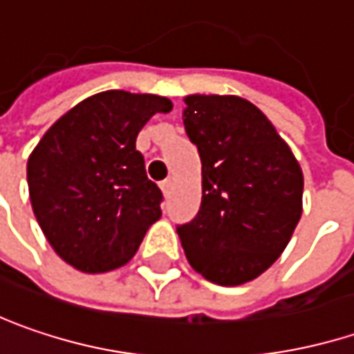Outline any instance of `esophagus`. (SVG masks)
Returning a JSON list of instances; mask_svg holds the SVG:
<instances>
[{
    "instance_id": "obj_1",
    "label": "esophagus",
    "mask_w": 354,
    "mask_h": 354,
    "mask_svg": "<svg viewBox=\"0 0 354 354\" xmlns=\"http://www.w3.org/2000/svg\"><path fill=\"white\" fill-rule=\"evenodd\" d=\"M160 188H162L164 196H168V194H170V190H172V182H170V180H164V182L160 184Z\"/></svg>"
}]
</instances>
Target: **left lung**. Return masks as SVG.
<instances>
[{
	"instance_id": "8db88e82",
	"label": "left lung",
	"mask_w": 354,
	"mask_h": 354,
	"mask_svg": "<svg viewBox=\"0 0 354 354\" xmlns=\"http://www.w3.org/2000/svg\"><path fill=\"white\" fill-rule=\"evenodd\" d=\"M184 128L202 162L196 218L178 226L190 266L236 286L282 254L302 214V170L270 120L239 95H186Z\"/></svg>"
}]
</instances>
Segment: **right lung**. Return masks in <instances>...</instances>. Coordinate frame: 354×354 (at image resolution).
Masks as SVG:
<instances>
[{
	"label": "right lung",
	"mask_w": 354,
	"mask_h": 354,
	"mask_svg": "<svg viewBox=\"0 0 354 354\" xmlns=\"http://www.w3.org/2000/svg\"><path fill=\"white\" fill-rule=\"evenodd\" d=\"M172 102L108 90L62 115L28 158L37 224L57 257L82 272H110L130 262L162 216V192L146 176L136 138Z\"/></svg>",
	"instance_id": "right-lung-1"
}]
</instances>
